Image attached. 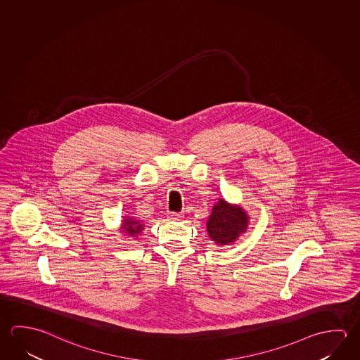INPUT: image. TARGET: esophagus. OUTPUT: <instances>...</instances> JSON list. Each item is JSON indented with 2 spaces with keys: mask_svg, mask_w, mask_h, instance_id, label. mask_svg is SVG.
<instances>
[{
  "mask_svg": "<svg viewBox=\"0 0 360 360\" xmlns=\"http://www.w3.org/2000/svg\"><path fill=\"white\" fill-rule=\"evenodd\" d=\"M183 214H171L168 216V219L171 221H179L182 220Z\"/></svg>",
  "mask_w": 360,
  "mask_h": 360,
  "instance_id": "esophagus-1",
  "label": "esophagus"
}]
</instances>
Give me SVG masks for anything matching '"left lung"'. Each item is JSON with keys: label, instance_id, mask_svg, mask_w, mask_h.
<instances>
[{"label": "left lung", "instance_id": "1", "mask_svg": "<svg viewBox=\"0 0 360 360\" xmlns=\"http://www.w3.org/2000/svg\"><path fill=\"white\" fill-rule=\"evenodd\" d=\"M249 219V214L240 205L219 198L206 222L208 236L216 245H231L246 233Z\"/></svg>", "mask_w": 360, "mask_h": 360}]
</instances>
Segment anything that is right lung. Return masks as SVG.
Instances as JSON below:
<instances>
[{
    "mask_svg": "<svg viewBox=\"0 0 360 360\" xmlns=\"http://www.w3.org/2000/svg\"><path fill=\"white\" fill-rule=\"evenodd\" d=\"M120 233H124V238H130V239H136L140 233H143L144 230V224L141 220L134 217V216H129L125 214L122 216L121 220Z\"/></svg>",
    "mask_w": 360,
    "mask_h": 360,
    "instance_id": "obj_1",
    "label": "right lung"
}]
</instances>
